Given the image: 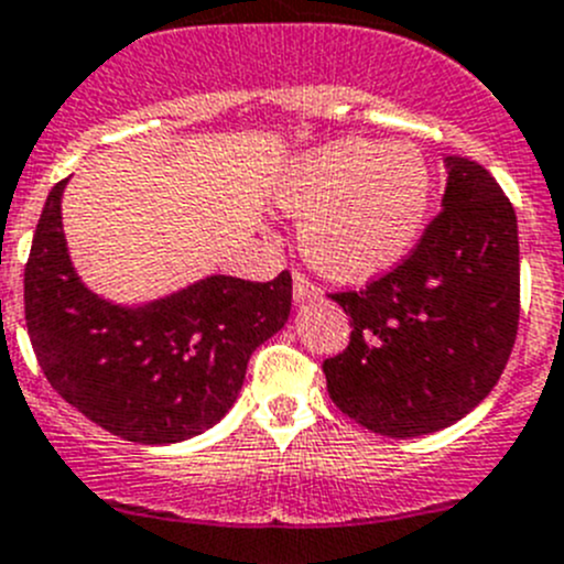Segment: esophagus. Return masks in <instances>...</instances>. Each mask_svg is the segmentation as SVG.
<instances>
[{"instance_id": "34e87169", "label": "esophagus", "mask_w": 564, "mask_h": 564, "mask_svg": "<svg viewBox=\"0 0 564 564\" xmlns=\"http://www.w3.org/2000/svg\"><path fill=\"white\" fill-rule=\"evenodd\" d=\"M293 299H296V304H307V302H316V299H322V288L313 285L304 273H293Z\"/></svg>"}]
</instances>
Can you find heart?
Masks as SVG:
<instances>
[{"label": "heart", "instance_id": "obj_1", "mask_svg": "<svg viewBox=\"0 0 564 564\" xmlns=\"http://www.w3.org/2000/svg\"><path fill=\"white\" fill-rule=\"evenodd\" d=\"M431 200V164L411 142L335 139L293 159L276 184V204L302 218V254L338 282L400 265L425 231Z\"/></svg>", "mask_w": 564, "mask_h": 564}]
</instances>
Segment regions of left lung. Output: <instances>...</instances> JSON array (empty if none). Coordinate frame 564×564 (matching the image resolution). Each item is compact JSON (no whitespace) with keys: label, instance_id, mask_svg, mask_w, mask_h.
I'll return each instance as SVG.
<instances>
[{"label":"left lung","instance_id":"8db88e82","mask_svg":"<svg viewBox=\"0 0 564 564\" xmlns=\"http://www.w3.org/2000/svg\"><path fill=\"white\" fill-rule=\"evenodd\" d=\"M442 215L402 265L335 293L352 322L324 360L329 400L391 438L456 425L498 383L520 316L518 218L481 164L444 156Z\"/></svg>","mask_w":564,"mask_h":564}]
</instances>
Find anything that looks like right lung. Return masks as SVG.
<instances>
[{
    "label": "right lung",
    "instance_id": "obj_1",
    "mask_svg": "<svg viewBox=\"0 0 564 564\" xmlns=\"http://www.w3.org/2000/svg\"><path fill=\"white\" fill-rule=\"evenodd\" d=\"M66 181L46 195L24 268V322L46 380L95 425L175 444L224 420L257 346L288 324L293 282L212 273L142 304H117L75 271L61 224Z\"/></svg>",
    "mask_w": 564,
    "mask_h": 564
}]
</instances>
